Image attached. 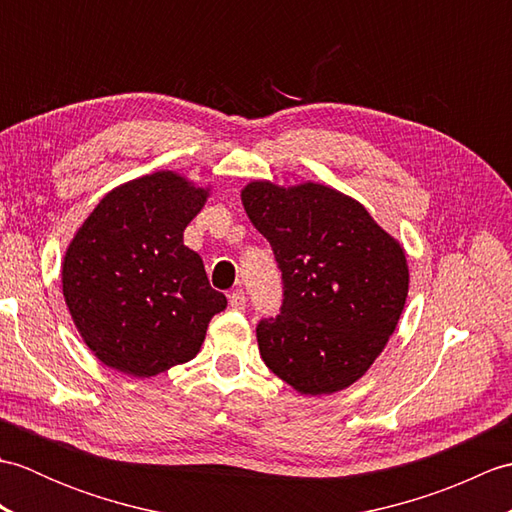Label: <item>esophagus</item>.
Returning <instances> with one entry per match:
<instances>
[{"instance_id":"obj_1","label":"esophagus","mask_w":512,"mask_h":512,"mask_svg":"<svg viewBox=\"0 0 512 512\" xmlns=\"http://www.w3.org/2000/svg\"><path fill=\"white\" fill-rule=\"evenodd\" d=\"M228 303H231L233 310H244L246 308V292L242 288L233 290L231 295H228Z\"/></svg>"}]
</instances>
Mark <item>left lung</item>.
<instances>
[{
  "label": "left lung",
  "mask_w": 512,
  "mask_h": 512,
  "mask_svg": "<svg viewBox=\"0 0 512 512\" xmlns=\"http://www.w3.org/2000/svg\"><path fill=\"white\" fill-rule=\"evenodd\" d=\"M248 220L281 270L279 314L257 323L259 354L301 394H334L361 378L405 308L407 259L363 204L323 184L250 182Z\"/></svg>",
  "instance_id": "left-lung-1"
}]
</instances>
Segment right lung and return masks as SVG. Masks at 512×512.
I'll use <instances>...</instances> for the list:
<instances>
[{"instance_id":"obj_1","label":"right lung","mask_w":512,"mask_h":512,"mask_svg":"<svg viewBox=\"0 0 512 512\" xmlns=\"http://www.w3.org/2000/svg\"><path fill=\"white\" fill-rule=\"evenodd\" d=\"M204 200L176 173H151L107 193L72 239L63 297L107 367L149 378L187 363L226 308L202 257L182 242Z\"/></svg>"}]
</instances>
